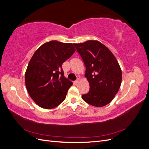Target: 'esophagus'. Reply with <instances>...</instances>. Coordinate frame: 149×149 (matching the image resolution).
<instances>
[{
	"label": "esophagus",
	"mask_w": 149,
	"mask_h": 149,
	"mask_svg": "<svg viewBox=\"0 0 149 149\" xmlns=\"http://www.w3.org/2000/svg\"><path fill=\"white\" fill-rule=\"evenodd\" d=\"M79 80H80V79H79V78H78L77 79H76V80L75 81H74V83H75L76 84H77V83H78L79 82Z\"/></svg>",
	"instance_id": "1"
}]
</instances>
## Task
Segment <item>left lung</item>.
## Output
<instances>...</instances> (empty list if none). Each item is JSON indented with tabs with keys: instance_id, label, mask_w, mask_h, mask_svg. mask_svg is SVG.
Here are the masks:
<instances>
[{
	"instance_id": "left-lung-1",
	"label": "left lung",
	"mask_w": 149,
	"mask_h": 149,
	"mask_svg": "<svg viewBox=\"0 0 149 149\" xmlns=\"http://www.w3.org/2000/svg\"><path fill=\"white\" fill-rule=\"evenodd\" d=\"M86 66L85 77L89 92L82 95L89 104L102 107L110 103L120 88L122 71L116 57L105 45L96 40L74 43Z\"/></svg>"
}]
</instances>
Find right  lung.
I'll return each mask as SVG.
<instances>
[{
  "instance_id": "obj_1",
  "label": "right lung",
  "mask_w": 149,
  "mask_h": 149,
  "mask_svg": "<svg viewBox=\"0 0 149 149\" xmlns=\"http://www.w3.org/2000/svg\"><path fill=\"white\" fill-rule=\"evenodd\" d=\"M72 43L53 40L40 47L30 59L25 81L34 102L44 109H52L63 101L73 85L63 74L62 64L75 52Z\"/></svg>"
}]
</instances>
